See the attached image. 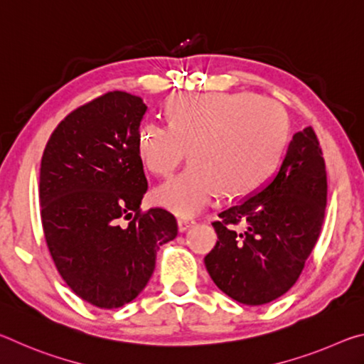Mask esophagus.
I'll return each instance as SVG.
<instances>
[{
  "label": "esophagus",
  "instance_id": "obj_1",
  "mask_svg": "<svg viewBox=\"0 0 364 364\" xmlns=\"http://www.w3.org/2000/svg\"><path fill=\"white\" fill-rule=\"evenodd\" d=\"M194 223H196L194 218H184V217H181V218H178V230L183 232V231H186L188 228L193 226Z\"/></svg>",
  "mask_w": 364,
  "mask_h": 364
}]
</instances>
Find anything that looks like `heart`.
I'll list each match as a JSON object with an SVG mask.
<instances>
[{"instance_id": "heart-1", "label": "heart", "mask_w": 364, "mask_h": 364, "mask_svg": "<svg viewBox=\"0 0 364 364\" xmlns=\"http://www.w3.org/2000/svg\"><path fill=\"white\" fill-rule=\"evenodd\" d=\"M168 120L147 119L138 132V154L146 168L170 176L189 157L193 164L154 191V200L178 215H194L223 191L242 196L276 168L289 123L278 102L249 93L178 96Z\"/></svg>"}]
</instances>
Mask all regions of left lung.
<instances>
[{
  "mask_svg": "<svg viewBox=\"0 0 364 364\" xmlns=\"http://www.w3.org/2000/svg\"><path fill=\"white\" fill-rule=\"evenodd\" d=\"M328 176L311 127L295 133L281 167L249 199L218 213V241L204 262L220 291L239 304L263 305L299 279L321 232ZM245 225L244 232L234 225Z\"/></svg>",
  "mask_w": 364,
  "mask_h": 364,
  "instance_id": "obj_1",
  "label": "left lung"
}]
</instances>
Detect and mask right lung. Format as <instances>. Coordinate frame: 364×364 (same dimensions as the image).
Listing matches in <instances>:
<instances>
[{"label": "right lung", "mask_w": 364, "mask_h": 364, "mask_svg": "<svg viewBox=\"0 0 364 364\" xmlns=\"http://www.w3.org/2000/svg\"><path fill=\"white\" fill-rule=\"evenodd\" d=\"M146 104L109 91L65 117L40 168L43 232L60 278L80 299L112 310L138 297L160 245L178 234L165 208L141 210L147 191L138 154ZM122 219H130L127 227Z\"/></svg>", "instance_id": "right-lung-1"}]
</instances>
